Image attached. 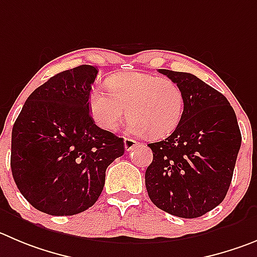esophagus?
Masks as SVG:
<instances>
[{
	"mask_svg": "<svg viewBox=\"0 0 257 257\" xmlns=\"http://www.w3.org/2000/svg\"><path fill=\"white\" fill-rule=\"evenodd\" d=\"M137 146H138V142L131 140V138H125V140H124V147H125L126 151H132L133 148H136Z\"/></svg>",
	"mask_w": 257,
	"mask_h": 257,
	"instance_id": "1",
	"label": "esophagus"
}]
</instances>
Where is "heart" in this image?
Here are the masks:
<instances>
[{
    "instance_id": "obj_1",
    "label": "heart",
    "mask_w": 257,
    "mask_h": 257,
    "mask_svg": "<svg viewBox=\"0 0 257 257\" xmlns=\"http://www.w3.org/2000/svg\"><path fill=\"white\" fill-rule=\"evenodd\" d=\"M110 90L95 87L88 97L93 120L105 131H114L129 112L126 131L136 137L171 134L184 114L183 90L170 78L145 72H125L109 78Z\"/></svg>"
}]
</instances>
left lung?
Returning <instances> with one entry per match:
<instances>
[{
	"instance_id": "left-lung-1",
	"label": "left lung",
	"mask_w": 257,
	"mask_h": 257,
	"mask_svg": "<svg viewBox=\"0 0 257 257\" xmlns=\"http://www.w3.org/2000/svg\"><path fill=\"white\" fill-rule=\"evenodd\" d=\"M160 72L183 90L185 106L174 133L148 145L153 161L146 170V188L160 209L198 218L226 198L241 132L233 107L215 88L186 72Z\"/></svg>"
}]
</instances>
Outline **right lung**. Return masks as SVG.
Returning a JSON list of instances; mask_svg holds the SVG:
<instances>
[{"label":"right lung","instance_id":"right-lung-1","mask_svg":"<svg viewBox=\"0 0 257 257\" xmlns=\"http://www.w3.org/2000/svg\"><path fill=\"white\" fill-rule=\"evenodd\" d=\"M97 69L82 64L50 77L24 104L11 136V171L24 198L50 215L85 212L123 138L96 125L88 97Z\"/></svg>","mask_w":257,"mask_h":257}]
</instances>
